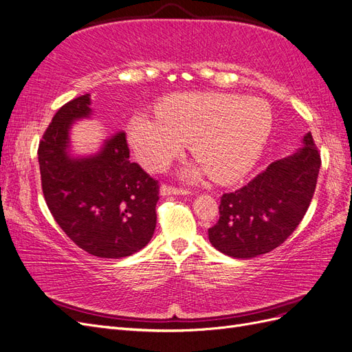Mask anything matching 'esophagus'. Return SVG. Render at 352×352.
I'll return each mask as SVG.
<instances>
[{"label": "esophagus", "mask_w": 352, "mask_h": 352, "mask_svg": "<svg viewBox=\"0 0 352 352\" xmlns=\"http://www.w3.org/2000/svg\"><path fill=\"white\" fill-rule=\"evenodd\" d=\"M160 194H162L163 197L164 195H189L190 190L184 189V188H175L170 185H162V188H160Z\"/></svg>", "instance_id": "1"}]
</instances>
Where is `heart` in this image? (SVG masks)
I'll list each match as a JSON object with an SVG mask.
<instances>
[{"label":"heart","mask_w":352,"mask_h":352,"mask_svg":"<svg viewBox=\"0 0 352 352\" xmlns=\"http://www.w3.org/2000/svg\"><path fill=\"white\" fill-rule=\"evenodd\" d=\"M157 114L138 113L127 124L136 158L163 170L188 142L202 166L185 170L195 180L208 172L217 184H233L257 163L273 127L269 104L221 92L176 94L157 105Z\"/></svg>","instance_id":"heart-1"}]
</instances>
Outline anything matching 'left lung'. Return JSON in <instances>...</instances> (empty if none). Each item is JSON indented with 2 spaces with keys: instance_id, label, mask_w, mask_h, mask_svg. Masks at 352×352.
Segmentation results:
<instances>
[{
  "instance_id": "obj_1",
  "label": "left lung",
  "mask_w": 352,
  "mask_h": 352,
  "mask_svg": "<svg viewBox=\"0 0 352 352\" xmlns=\"http://www.w3.org/2000/svg\"><path fill=\"white\" fill-rule=\"evenodd\" d=\"M320 164V153L308 132L292 155L276 160L235 192L223 194L220 217L208 229L212 247L245 260L278 248L310 207Z\"/></svg>"
}]
</instances>
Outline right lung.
<instances>
[{
	"label": "right lung",
	"instance_id": "right-lung-1",
	"mask_svg": "<svg viewBox=\"0 0 352 352\" xmlns=\"http://www.w3.org/2000/svg\"><path fill=\"white\" fill-rule=\"evenodd\" d=\"M89 94L52 117L38 148L42 192L52 217L79 248L100 258H123L154 235L158 180L131 163L124 132L91 157L70 154L72 123L89 117Z\"/></svg>",
	"mask_w": 352,
	"mask_h": 352
}]
</instances>
